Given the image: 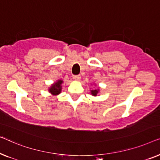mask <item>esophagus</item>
I'll return each mask as SVG.
<instances>
[{"label": "esophagus", "mask_w": 160, "mask_h": 160, "mask_svg": "<svg viewBox=\"0 0 160 160\" xmlns=\"http://www.w3.org/2000/svg\"><path fill=\"white\" fill-rule=\"evenodd\" d=\"M74 79H75L76 81H79L80 80V75H75L74 76Z\"/></svg>", "instance_id": "esophagus-1"}]
</instances>
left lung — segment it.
<instances>
[{
  "instance_id": "1",
  "label": "left lung",
  "mask_w": 160,
  "mask_h": 160,
  "mask_svg": "<svg viewBox=\"0 0 160 160\" xmlns=\"http://www.w3.org/2000/svg\"><path fill=\"white\" fill-rule=\"evenodd\" d=\"M91 91V94L93 96H97V94L98 93V92H99V88H97V89H93V90H90Z\"/></svg>"
}]
</instances>
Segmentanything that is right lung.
<instances>
[{"label": "right lung", "mask_w": 160, "mask_h": 160, "mask_svg": "<svg viewBox=\"0 0 160 160\" xmlns=\"http://www.w3.org/2000/svg\"><path fill=\"white\" fill-rule=\"evenodd\" d=\"M63 80H58L56 81L55 82H53L50 87L48 88V91H49L52 96H58V94L62 93V85L63 84Z\"/></svg>", "instance_id": "add662e5"}]
</instances>
